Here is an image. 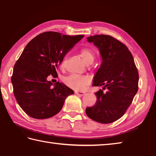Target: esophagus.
I'll use <instances>...</instances> for the list:
<instances>
[{
  "mask_svg": "<svg viewBox=\"0 0 156 156\" xmlns=\"http://www.w3.org/2000/svg\"><path fill=\"white\" fill-rule=\"evenodd\" d=\"M75 94H76L77 95H79V96H83V95H85L86 94V92H79V91H75Z\"/></svg>",
  "mask_w": 156,
  "mask_h": 156,
  "instance_id": "1",
  "label": "esophagus"
}]
</instances>
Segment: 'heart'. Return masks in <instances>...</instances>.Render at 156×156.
<instances>
[{"label": "heart", "mask_w": 156, "mask_h": 156, "mask_svg": "<svg viewBox=\"0 0 156 156\" xmlns=\"http://www.w3.org/2000/svg\"><path fill=\"white\" fill-rule=\"evenodd\" d=\"M79 54L83 58L85 62L91 64L94 62L95 57L93 49L89 47H83L79 50ZM66 58L63 59L61 63V68L64 69L66 66ZM64 83L70 88L75 90H81L90 84V79L86 76H79L77 75H70L63 79Z\"/></svg>", "instance_id": "b5f03b06"}]
</instances>
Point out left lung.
Segmentation results:
<instances>
[{"label":"left lung","mask_w":156,"mask_h":156,"mask_svg":"<svg viewBox=\"0 0 156 156\" xmlns=\"http://www.w3.org/2000/svg\"><path fill=\"white\" fill-rule=\"evenodd\" d=\"M99 49L102 62L94 77L93 86H103L95 92L96 104L87 107L90 119L109 124L124 115L139 89V72L125 44L110 35L96 34L87 38Z\"/></svg>","instance_id":"8db88e82"}]
</instances>
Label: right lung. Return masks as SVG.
Wrapping results in <instances>:
<instances>
[{"instance_id": "1", "label": "right lung", "mask_w": 156, "mask_h": 156, "mask_svg": "<svg viewBox=\"0 0 156 156\" xmlns=\"http://www.w3.org/2000/svg\"><path fill=\"white\" fill-rule=\"evenodd\" d=\"M84 35L69 36L57 32L41 33L29 42L14 65L13 94L23 111L35 119H48L62 109L67 96L74 94L58 81L54 87L47 78L57 77L64 55Z\"/></svg>"}]
</instances>
